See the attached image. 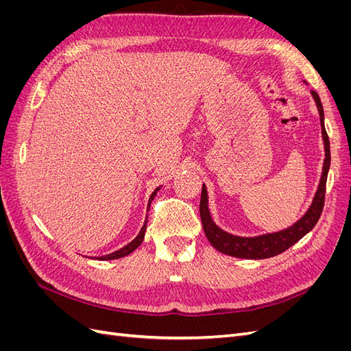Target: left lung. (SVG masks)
<instances>
[{
    "label": "left lung",
    "instance_id": "1",
    "mask_svg": "<svg viewBox=\"0 0 351 351\" xmlns=\"http://www.w3.org/2000/svg\"><path fill=\"white\" fill-rule=\"evenodd\" d=\"M312 97L316 102L317 111H319L321 117V127H322V137L325 145V161L322 168V176L319 187L316 190V195L313 197V202L311 208L307 209L306 214L293 224L291 227L285 228L278 232H271V234H263L258 237H239L232 236L230 232L221 230L214 221L210 218V212L208 208V192L206 186H202V196H200V219L202 226H204L205 236L209 240V243L214 246L218 252L228 254V256L234 258H243V259H267L277 256V254L290 249L293 244H295L302 237H304L309 232L316 222L319 221L324 202H325V189H326V177L329 164H331V151H329V137L325 130L324 124V108L319 99V95L315 90H312Z\"/></svg>",
    "mask_w": 351,
    "mask_h": 351
}]
</instances>
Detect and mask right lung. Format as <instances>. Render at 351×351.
Instances as JSON below:
<instances>
[{"label": "right lung", "instance_id": "add662e5", "mask_svg": "<svg viewBox=\"0 0 351 351\" xmlns=\"http://www.w3.org/2000/svg\"><path fill=\"white\" fill-rule=\"evenodd\" d=\"M161 189V187H158V189H155V192L151 195V197H149V205H151V202L154 200V197H155V195H156V192L158 190ZM146 224H147V217H146V221H145V224H143V227L141 228V231H139V234H137V237L133 240V241H130L129 244H127V246H124V247H121L120 250H117V252H112V253H110V254H105V256H101V258H98L99 261H112V259H119V258H124V256H127V254H130L133 250H136L137 247L141 246L142 244V241H143V239H145V231H146Z\"/></svg>", "mask_w": 351, "mask_h": 351}]
</instances>
